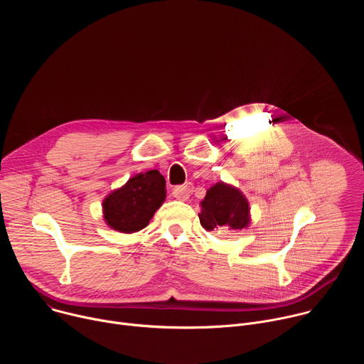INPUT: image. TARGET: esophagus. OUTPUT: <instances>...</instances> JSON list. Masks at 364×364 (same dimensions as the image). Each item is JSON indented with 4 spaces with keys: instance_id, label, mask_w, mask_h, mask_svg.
Listing matches in <instances>:
<instances>
[{
    "instance_id": "esophagus-1",
    "label": "esophagus",
    "mask_w": 364,
    "mask_h": 364,
    "mask_svg": "<svg viewBox=\"0 0 364 364\" xmlns=\"http://www.w3.org/2000/svg\"><path fill=\"white\" fill-rule=\"evenodd\" d=\"M193 187L190 184H183V186H177L174 188V196L178 198V200H187L190 197V193H191Z\"/></svg>"
}]
</instances>
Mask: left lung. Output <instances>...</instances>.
Here are the masks:
<instances>
[{
	"label": "left lung",
	"instance_id": "obj_1",
	"mask_svg": "<svg viewBox=\"0 0 364 364\" xmlns=\"http://www.w3.org/2000/svg\"><path fill=\"white\" fill-rule=\"evenodd\" d=\"M249 203L240 190L218 183L210 187L201 201L198 219L205 230H242L249 225Z\"/></svg>",
	"mask_w": 364,
	"mask_h": 364
}]
</instances>
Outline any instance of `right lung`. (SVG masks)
I'll return each mask as SVG.
<instances>
[{
	"label": "right lung",
	"instance_id": "add662e5",
	"mask_svg": "<svg viewBox=\"0 0 364 364\" xmlns=\"http://www.w3.org/2000/svg\"><path fill=\"white\" fill-rule=\"evenodd\" d=\"M166 200V180L159 170L139 173L103 200V219L112 229L134 233L148 226Z\"/></svg>",
	"mask_w": 364,
	"mask_h": 364
}]
</instances>
